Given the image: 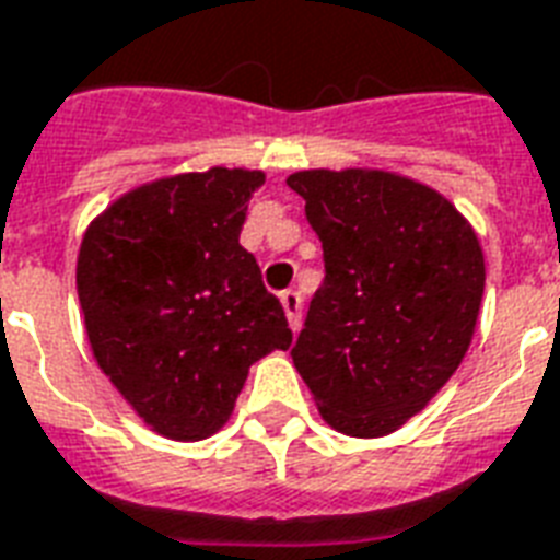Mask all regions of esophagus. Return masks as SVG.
<instances>
[{"mask_svg": "<svg viewBox=\"0 0 560 560\" xmlns=\"http://www.w3.org/2000/svg\"><path fill=\"white\" fill-rule=\"evenodd\" d=\"M281 300V308H284V314H288V323H291V329L296 332L302 323V296L296 291H281L279 293Z\"/></svg>", "mask_w": 560, "mask_h": 560, "instance_id": "obj_1", "label": "esophagus"}]
</instances>
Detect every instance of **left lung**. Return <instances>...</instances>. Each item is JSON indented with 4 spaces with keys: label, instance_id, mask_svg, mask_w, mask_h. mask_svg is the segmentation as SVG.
Listing matches in <instances>:
<instances>
[{
    "label": "left lung",
    "instance_id": "1",
    "mask_svg": "<svg viewBox=\"0 0 560 560\" xmlns=\"http://www.w3.org/2000/svg\"><path fill=\"white\" fill-rule=\"evenodd\" d=\"M320 237L293 364L323 418L347 436H385L436 395L469 350L483 255L448 198L388 172H296Z\"/></svg>",
    "mask_w": 560,
    "mask_h": 560
}]
</instances>
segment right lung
<instances>
[{"mask_svg": "<svg viewBox=\"0 0 560 560\" xmlns=\"http://www.w3.org/2000/svg\"><path fill=\"white\" fill-rule=\"evenodd\" d=\"M260 172L210 168L139 186L85 231L77 291L94 359L168 439H207L248 368L293 332L240 246Z\"/></svg>", "mask_w": 560, "mask_h": 560, "instance_id": "add662e5", "label": "right lung"}]
</instances>
